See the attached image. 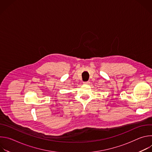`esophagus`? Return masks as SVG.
Segmentation results:
<instances>
[{
    "label": "esophagus",
    "mask_w": 152,
    "mask_h": 152,
    "mask_svg": "<svg viewBox=\"0 0 152 152\" xmlns=\"http://www.w3.org/2000/svg\"><path fill=\"white\" fill-rule=\"evenodd\" d=\"M83 83V84H85V85H88V84H89V83H90V82H89V81H87V82H84Z\"/></svg>",
    "instance_id": "esophagus-1"
}]
</instances>
